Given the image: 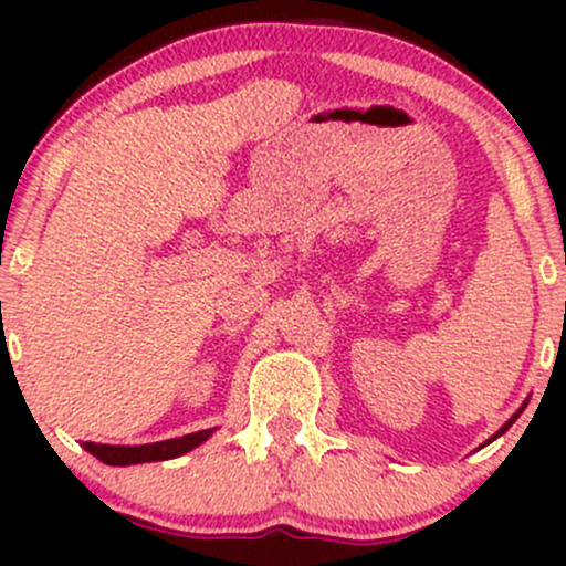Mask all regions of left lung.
I'll return each mask as SVG.
<instances>
[{"label": "left lung", "instance_id": "8db88e82", "mask_svg": "<svg viewBox=\"0 0 566 566\" xmlns=\"http://www.w3.org/2000/svg\"><path fill=\"white\" fill-rule=\"evenodd\" d=\"M518 412H522V409H518ZM518 412H516V415H513V418H511V420H509V423H505V426H503V428H500V431H497V433H495V437H492V439H490V441H495V439H497V437H500V433H505V431H509V426H511V423H513V420H516V418H518ZM490 441H486V444H490Z\"/></svg>", "mask_w": 566, "mask_h": 566}]
</instances>
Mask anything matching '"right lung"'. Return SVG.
<instances>
[{
  "mask_svg": "<svg viewBox=\"0 0 566 566\" xmlns=\"http://www.w3.org/2000/svg\"><path fill=\"white\" fill-rule=\"evenodd\" d=\"M216 428H207V431L186 433L180 439H167V441H154V444H140V447H122V444H95V441H84V450L95 454L97 460L108 465H135V463H157V460H170L178 454L191 452L193 447H199L201 441L212 437Z\"/></svg>",
  "mask_w": 566,
  "mask_h": 566,
  "instance_id": "right-lung-1",
  "label": "right lung"
}]
</instances>
